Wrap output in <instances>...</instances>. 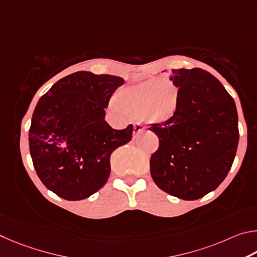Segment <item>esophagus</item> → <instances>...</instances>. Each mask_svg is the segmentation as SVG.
<instances>
[{"label": "esophagus", "instance_id": "34e87169", "mask_svg": "<svg viewBox=\"0 0 257 257\" xmlns=\"http://www.w3.org/2000/svg\"><path fill=\"white\" fill-rule=\"evenodd\" d=\"M143 130H145V127H143V125H141V124H134V126H133V134L134 136H139V134H140Z\"/></svg>", "mask_w": 257, "mask_h": 257}]
</instances>
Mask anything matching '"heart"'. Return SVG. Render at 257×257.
<instances>
[{
  "label": "heart",
  "mask_w": 257,
  "mask_h": 257,
  "mask_svg": "<svg viewBox=\"0 0 257 257\" xmlns=\"http://www.w3.org/2000/svg\"><path fill=\"white\" fill-rule=\"evenodd\" d=\"M115 102L127 114L142 115L149 123H163L176 114L179 91L173 84L159 88L156 80H149L123 89Z\"/></svg>",
  "instance_id": "b5f03b06"
}]
</instances>
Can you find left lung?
<instances>
[{
	"instance_id": "left-lung-1",
	"label": "left lung",
	"mask_w": 257,
	"mask_h": 257,
	"mask_svg": "<svg viewBox=\"0 0 257 257\" xmlns=\"http://www.w3.org/2000/svg\"><path fill=\"white\" fill-rule=\"evenodd\" d=\"M169 79L179 103L174 117L149 128L159 139L150 172L160 190L193 201L214 191L231 168L239 141L237 109L208 71L173 70Z\"/></svg>"
}]
</instances>
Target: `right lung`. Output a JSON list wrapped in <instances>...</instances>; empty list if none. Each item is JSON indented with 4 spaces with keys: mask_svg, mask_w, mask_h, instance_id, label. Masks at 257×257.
I'll use <instances>...</instances> for the list:
<instances>
[{
    "mask_svg": "<svg viewBox=\"0 0 257 257\" xmlns=\"http://www.w3.org/2000/svg\"><path fill=\"white\" fill-rule=\"evenodd\" d=\"M119 76L79 71L39 99L29 128V149L38 177L67 201L87 199L105 185L110 155L132 140L133 125L114 130L105 120Z\"/></svg>",
    "mask_w": 257,
    "mask_h": 257,
    "instance_id": "add662e5",
    "label": "right lung"
}]
</instances>
